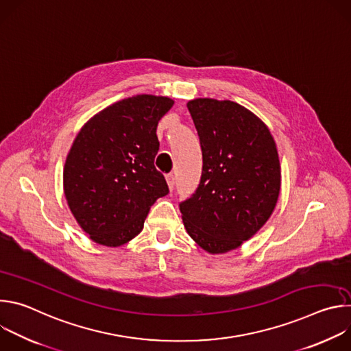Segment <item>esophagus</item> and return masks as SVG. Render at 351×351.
Returning a JSON list of instances; mask_svg holds the SVG:
<instances>
[{
    "label": "esophagus",
    "instance_id": "34e87169",
    "mask_svg": "<svg viewBox=\"0 0 351 351\" xmlns=\"http://www.w3.org/2000/svg\"><path fill=\"white\" fill-rule=\"evenodd\" d=\"M167 182H168L169 189H171V190H173L175 183H176V178H175V175H173V173H168V175H167Z\"/></svg>",
    "mask_w": 351,
    "mask_h": 351
}]
</instances>
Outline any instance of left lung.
<instances>
[{
  "label": "left lung",
  "mask_w": 351,
  "mask_h": 351,
  "mask_svg": "<svg viewBox=\"0 0 351 351\" xmlns=\"http://www.w3.org/2000/svg\"><path fill=\"white\" fill-rule=\"evenodd\" d=\"M203 153L202 179L179 204L184 228L206 252L222 254L253 237L280 191V164L267 125L237 103H187Z\"/></svg>",
  "instance_id": "1"
}]
</instances>
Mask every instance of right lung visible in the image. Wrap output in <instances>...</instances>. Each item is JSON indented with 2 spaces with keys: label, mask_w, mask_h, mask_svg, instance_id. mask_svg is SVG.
<instances>
[{
  "label": "right lung",
  "mask_w": 351,
  "mask_h": 351,
  "mask_svg": "<svg viewBox=\"0 0 351 351\" xmlns=\"http://www.w3.org/2000/svg\"><path fill=\"white\" fill-rule=\"evenodd\" d=\"M173 99L140 94L94 115L77 133L64 168V191L80 228L98 244L136 237L157 198L169 193L154 167L157 126Z\"/></svg>",
  "instance_id": "add662e5"
}]
</instances>
